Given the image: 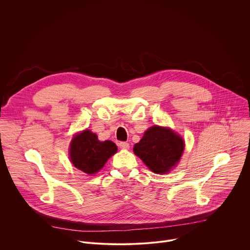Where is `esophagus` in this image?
<instances>
[{
	"instance_id": "1",
	"label": "esophagus",
	"mask_w": 250,
	"mask_h": 250,
	"mask_svg": "<svg viewBox=\"0 0 250 250\" xmlns=\"http://www.w3.org/2000/svg\"><path fill=\"white\" fill-rule=\"evenodd\" d=\"M119 146L121 147V148H123V149H128L129 148V145L127 144V142H120L119 144Z\"/></svg>"
}]
</instances>
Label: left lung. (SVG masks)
I'll return each instance as SVG.
<instances>
[{"label":"left lung","mask_w":250,"mask_h":250,"mask_svg":"<svg viewBox=\"0 0 250 250\" xmlns=\"http://www.w3.org/2000/svg\"><path fill=\"white\" fill-rule=\"evenodd\" d=\"M185 147L183 138L169 127L148 128L133 152L154 173L166 174L179 162Z\"/></svg>","instance_id":"obj_1"}]
</instances>
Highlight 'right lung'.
Returning <instances> with one entry per match:
<instances>
[{
    "mask_svg": "<svg viewBox=\"0 0 250 250\" xmlns=\"http://www.w3.org/2000/svg\"><path fill=\"white\" fill-rule=\"evenodd\" d=\"M117 151V146L113 141H100L96 133L86 129L73 137L69 155L76 168L88 175H93L102 169Z\"/></svg>",
    "mask_w": 250,
    "mask_h": 250,
    "instance_id": "add662e5",
    "label": "right lung"
}]
</instances>
